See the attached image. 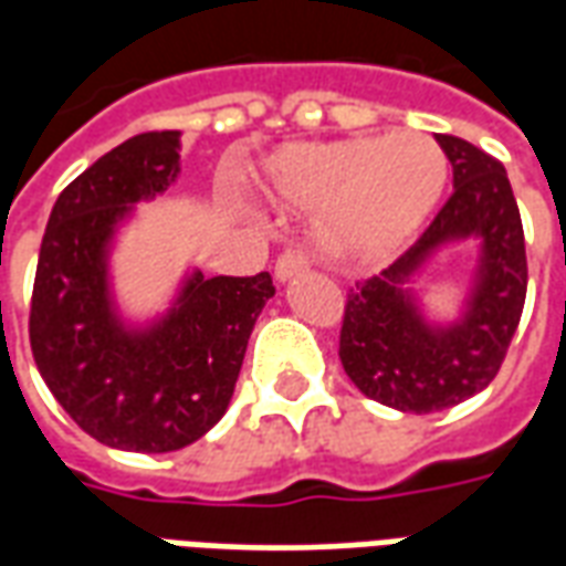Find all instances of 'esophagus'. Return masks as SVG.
<instances>
[{
    "label": "esophagus",
    "instance_id": "obj_1",
    "mask_svg": "<svg viewBox=\"0 0 566 566\" xmlns=\"http://www.w3.org/2000/svg\"><path fill=\"white\" fill-rule=\"evenodd\" d=\"M308 254L303 251V248H287L282 258L275 260V279L279 282H291L294 275H303V272H308Z\"/></svg>",
    "mask_w": 566,
    "mask_h": 566
}]
</instances>
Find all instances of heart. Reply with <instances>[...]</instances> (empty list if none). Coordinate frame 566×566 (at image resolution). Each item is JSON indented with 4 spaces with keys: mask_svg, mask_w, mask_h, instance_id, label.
Listing matches in <instances>:
<instances>
[{
    "mask_svg": "<svg viewBox=\"0 0 566 566\" xmlns=\"http://www.w3.org/2000/svg\"><path fill=\"white\" fill-rule=\"evenodd\" d=\"M449 160L424 133L296 145L266 169V193L284 209L324 214L321 248L336 260H391L437 209Z\"/></svg>",
    "mask_w": 566,
    "mask_h": 566,
    "instance_id": "heart-1",
    "label": "heart"
}]
</instances>
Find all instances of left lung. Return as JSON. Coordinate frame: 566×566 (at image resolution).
Here are the masks:
<instances>
[{
	"instance_id": "1",
	"label": "left lung",
	"mask_w": 566,
	"mask_h": 566,
	"mask_svg": "<svg viewBox=\"0 0 566 566\" xmlns=\"http://www.w3.org/2000/svg\"><path fill=\"white\" fill-rule=\"evenodd\" d=\"M454 190L421 239L388 270L357 282L345 300L339 360L360 394L400 412H439L485 391L522 321L527 258L518 202L503 163L458 136H437ZM480 245L464 312L427 322L411 279L442 247Z\"/></svg>"
}]
</instances>
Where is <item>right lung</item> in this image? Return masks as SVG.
Instances as JSON below:
<instances>
[{
    "instance_id": "add662e5",
    "label": "right lung",
    "mask_w": 566,
    "mask_h": 566,
    "mask_svg": "<svg viewBox=\"0 0 566 566\" xmlns=\"http://www.w3.org/2000/svg\"><path fill=\"white\" fill-rule=\"evenodd\" d=\"M181 133H142L112 148L56 197L32 287L35 367L69 418L103 446L142 454L206 437L230 406L254 321L275 294L248 279L187 272L172 306L148 324L117 312L108 258L136 202L181 172Z\"/></svg>"
}]
</instances>
